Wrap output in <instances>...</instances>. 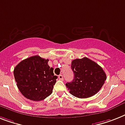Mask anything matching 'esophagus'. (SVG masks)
Returning <instances> with one entry per match:
<instances>
[{"mask_svg":"<svg viewBox=\"0 0 125 125\" xmlns=\"http://www.w3.org/2000/svg\"><path fill=\"white\" fill-rule=\"evenodd\" d=\"M58 78H59L60 80H63V75L60 74L58 76Z\"/></svg>","mask_w":125,"mask_h":125,"instance_id":"obj_1","label":"esophagus"}]
</instances>
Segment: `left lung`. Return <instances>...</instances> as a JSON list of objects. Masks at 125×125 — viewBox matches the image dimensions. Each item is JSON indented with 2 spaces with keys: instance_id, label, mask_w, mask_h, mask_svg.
<instances>
[{
  "instance_id": "left-lung-1",
  "label": "left lung",
  "mask_w": 125,
  "mask_h": 125,
  "mask_svg": "<svg viewBox=\"0 0 125 125\" xmlns=\"http://www.w3.org/2000/svg\"><path fill=\"white\" fill-rule=\"evenodd\" d=\"M71 69L74 80L65 85L70 93L77 98H87L95 95L106 79L103 69L87 57L73 60Z\"/></svg>"
}]
</instances>
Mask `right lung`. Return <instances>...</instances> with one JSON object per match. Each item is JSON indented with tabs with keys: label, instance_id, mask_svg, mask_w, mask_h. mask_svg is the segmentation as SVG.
<instances>
[{
	"label": "right lung",
	"instance_id": "right-lung-1",
	"mask_svg": "<svg viewBox=\"0 0 125 125\" xmlns=\"http://www.w3.org/2000/svg\"><path fill=\"white\" fill-rule=\"evenodd\" d=\"M48 59L38 55L22 60L14 69V76L22 94L32 101H39L52 94L58 77L54 76L53 68Z\"/></svg>",
	"mask_w": 125,
	"mask_h": 125
}]
</instances>
